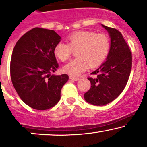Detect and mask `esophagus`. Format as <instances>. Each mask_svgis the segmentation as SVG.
I'll return each mask as SVG.
<instances>
[{"label":"esophagus","instance_id":"1","mask_svg":"<svg viewBox=\"0 0 147 147\" xmlns=\"http://www.w3.org/2000/svg\"><path fill=\"white\" fill-rule=\"evenodd\" d=\"M69 79L72 80H74V81H78L80 80V78H76V77H74V76H69Z\"/></svg>","mask_w":147,"mask_h":147}]
</instances>
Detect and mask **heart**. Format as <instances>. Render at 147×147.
I'll use <instances>...</instances> for the list:
<instances>
[{
	"label": "heart",
	"mask_w": 147,
	"mask_h": 147,
	"mask_svg": "<svg viewBox=\"0 0 147 147\" xmlns=\"http://www.w3.org/2000/svg\"><path fill=\"white\" fill-rule=\"evenodd\" d=\"M67 44L59 42L54 47V54L60 61L65 62L70 57L72 50H76L78 57L65 65L63 70L69 75L77 76L90 66L95 67L101 65L109 54L110 40L106 34L93 31L81 30L67 38Z\"/></svg>",
	"instance_id": "obj_1"
}]
</instances>
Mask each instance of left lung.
Returning a JSON list of instances; mask_svg holds the SVG:
<instances>
[{
    "mask_svg": "<svg viewBox=\"0 0 147 147\" xmlns=\"http://www.w3.org/2000/svg\"><path fill=\"white\" fill-rule=\"evenodd\" d=\"M111 38V45L107 58L100 67L89 77L91 87L84 93V100L97 106L105 105L115 100L122 92L129 78L132 56L129 46L122 35L115 28L102 25Z\"/></svg>",
    "mask_w": 147,
    "mask_h": 147,
    "instance_id": "obj_1",
    "label": "left lung"
}]
</instances>
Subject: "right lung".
Listing matches in <instances>:
<instances>
[{
	"instance_id": "add662e5",
	"label": "right lung",
	"mask_w": 147,
	"mask_h": 147,
	"mask_svg": "<svg viewBox=\"0 0 147 147\" xmlns=\"http://www.w3.org/2000/svg\"><path fill=\"white\" fill-rule=\"evenodd\" d=\"M53 30L35 28L18 40L10 60V78L23 102L38 110L54 107L60 100V92L69 77L50 75L59 65L54 47L60 41Z\"/></svg>"
}]
</instances>
